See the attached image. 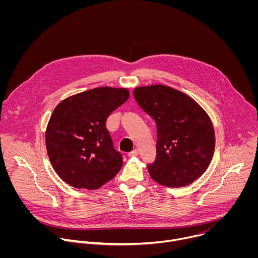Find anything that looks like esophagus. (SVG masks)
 Here are the masks:
<instances>
[{
    "label": "esophagus",
    "instance_id": "esophagus-1",
    "mask_svg": "<svg viewBox=\"0 0 258 258\" xmlns=\"http://www.w3.org/2000/svg\"><path fill=\"white\" fill-rule=\"evenodd\" d=\"M127 155H128L130 157H135V156H138V155H139V150H138V149H135V150H133L132 152H130Z\"/></svg>",
    "mask_w": 258,
    "mask_h": 258
}]
</instances>
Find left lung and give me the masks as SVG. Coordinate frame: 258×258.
<instances>
[{"instance_id": "left-lung-1", "label": "left lung", "mask_w": 258, "mask_h": 258, "mask_svg": "<svg viewBox=\"0 0 258 258\" xmlns=\"http://www.w3.org/2000/svg\"><path fill=\"white\" fill-rule=\"evenodd\" d=\"M139 106L156 122V159L151 177L169 188L190 185L207 169L215 135L205 110L190 96L163 85L134 90Z\"/></svg>"}]
</instances>
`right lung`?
I'll list each match as a JSON object with an SVG mask.
<instances>
[{
    "mask_svg": "<svg viewBox=\"0 0 258 258\" xmlns=\"http://www.w3.org/2000/svg\"><path fill=\"white\" fill-rule=\"evenodd\" d=\"M128 97L127 89L100 87L70 96L54 109L46 130L48 156L71 187L99 189L120 170L122 156L105 125Z\"/></svg>",
    "mask_w": 258,
    "mask_h": 258,
    "instance_id": "add662e5",
    "label": "right lung"
}]
</instances>
